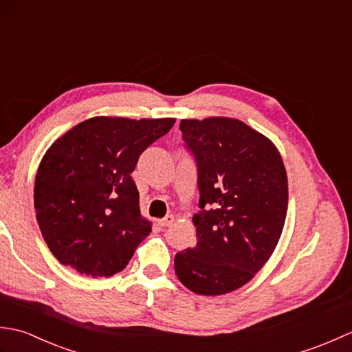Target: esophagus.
Segmentation results:
<instances>
[{"label": "esophagus", "mask_w": 352, "mask_h": 352, "mask_svg": "<svg viewBox=\"0 0 352 352\" xmlns=\"http://www.w3.org/2000/svg\"><path fill=\"white\" fill-rule=\"evenodd\" d=\"M172 222H174V216L166 214L163 219L159 221V226L160 227H169V226H172Z\"/></svg>", "instance_id": "esophagus-1"}]
</instances>
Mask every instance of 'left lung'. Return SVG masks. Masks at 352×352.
<instances>
[{
    "instance_id": "obj_1",
    "label": "left lung",
    "mask_w": 352,
    "mask_h": 352,
    "mask_svg": "<svg viewBox=\"0 0 352 352\" xmlns=\"http://www.w3.org/2000/svg\"><path fill=\"white\" fill-rule=\"evenodd\" d=\"M197 163V245L177 252L175 274L198 295L248 283L272 256L287 213V175L271 140L231 118L183 119Z\"/></svg>"
}]
</instances>
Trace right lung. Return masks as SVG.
Masks as SVG:
<instances>
[{
	"label": "right lung",
	"mask_w": 352,
	"mask_h": 352,
	"mask_svg": "<svg viewBox=\"0 0 352 352\" xmlns=\"http://www.w3.org/2000/svg\"><path fill=\"white\" fill-rule=\"evenodd\" d=\"M175 119L98 116L65 133L37 169L34 208L42 236L62 265L111 276L151 233L131 178L140 154Z\"/></svg>",
	"instance_id": "obj_1"
}]
</instances>
